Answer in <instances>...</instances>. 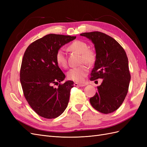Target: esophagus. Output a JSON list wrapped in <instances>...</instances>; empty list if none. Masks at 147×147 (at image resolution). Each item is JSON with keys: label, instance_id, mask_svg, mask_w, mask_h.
<instances>
[{"label": "esophagus", "instance_id": "1", "mask_svg": "<svg viewBox=\"0 0 147 147\" xmlns=\"http://www.w3.org/2000/svg\"><path fill=\"white\" fill-rule=\"evenodd\" d=\"M86 84L84 83H74V86H84Z\"/></svg>", "mask_w": 147, "mask_h": 147}]
</instances>
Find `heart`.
Returning <instances> with one entry per match:
<instances>
[{"mask_svg": "<svg viewBox=\"0 0 147 147\" xmlns=\"http://www.w3.org/2000/svg\"><path fill=\"white\" fill-rule=\"evenodd\" d=\"M69 50L80 54V63L83 64L77 67L69 70L67 72V78L70 80L76 82H82L84 80L89 72L88 65H92L96 59V54L94 50L89 48L88 44L83 41L75 40L68 47ZM56 61L59 67L62 68H67V61L65 53L63 48H59L57 51L55 56Z\"/></svg>", "mask_w": 147, "mask_h": 147, "instance_id": "1", "label": "heart"}]
</instances>
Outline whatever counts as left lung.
Masks as SVG:
<instances>
[{
	"label": "left lung",
	"mask_w": 147,
	"mask_h": 147,
	"mask_svg": "<svg viewBox=\"0 0 147 147\" xmlns=\"http://www.w3.org/2000/svg\"><path fill=\"white\" fill-rule=\"evenodd\" d=\"M94 44L96 59L90 80L102 78L97 91L90 101L99 112L108 114L117 110L125 99L131 80L126 53L119 43L99 31L80 34Z\"/></svg>",
	"instance_id": "1"
}]
</instances>
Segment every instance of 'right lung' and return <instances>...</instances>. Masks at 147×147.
<instances>
[{"mask_svg":"<svg viewBox=\"0 0 147 147\" xmlns=\"http://www.w3.org/2000/svg\"><path fill=\"white\" fill-rule=\"evenodd\" d=\"M75 38L70 35L48 34L30 43L24 52L20 82L26 100L39 116L56 118L67 107L74 82L60 83L65 76L55 56L62 46ZM56 84H59L57 88L52 86Z\"/></svg>","mask_w":147,"mask_h":147,"instance_id":"add662e5","label":"right lung"}]
</instances>
